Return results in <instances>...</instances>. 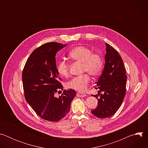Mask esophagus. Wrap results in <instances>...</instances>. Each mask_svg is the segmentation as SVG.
<instances>
[{"mask_svg": "<svg viewBox=\"0 0 148 148\" xmlns=\"http://www.w3.org/2000/svg\"><path fill=\"white\" fill-rule=\"evenodd\" d=\"M77 96L78 97H85L86 96V95L84 93L80 92H78L77 93Z\"/></svg>", "mask_w": 148, "mask_h": 148, "instance_id": "esophagus-1", "label": "esophagus"}]
</instances>
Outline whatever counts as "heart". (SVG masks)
<instances>
[{
  "label": "heart",
  "mask_w": 148,
  "mask_h": 148,
  "mask_svg": "<svg viewBox=\"0 0 148 148\" xmlns=\"http://www.w3.org/2000/svg\"><path fill=\"white\" fill-rule=\"evenodd\" d=\"M69 56L73 60L83 62L84 71L88 72L92 76L98 75L103 68V58L98 53H92V51L85 46H77L73 49L69 53ZM57 70L58 74L67 77L69 75V66L65 61H60L57 64ZM90 82V78L88 74L72 78L68 83L69 88L80 91H85Z\"/></svg>",
  "instance_id": "b5f03b06"
}]
</instances>
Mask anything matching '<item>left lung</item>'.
I'll return each mask as SVG.
<instances>
[{"label": "left lung", "mask_w": 148, "mask_h": 148, "mask_svg": "<svg viewBox=\"0 0 148 148\" xmlns=\"http://www.w3.org/2000/svg\"><path fill=\"white\" fill-rule=\"evenodd\" d=\"M105 55V66L94 88L99 89L98 94L92 95L98 99L97 108L91 112L99 118L110 117L116 113L126 93V70L118 51L108 43ZM104 94H100L99 92ZM100 95L99 97L97 96Z\"/></svg>", "instance_id": "obj_1"}]
</instances>
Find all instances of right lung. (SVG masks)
I'll use <instances>...</instances> for the list:
<instances>
[{"mask_svg":"<svg viewBox=\"0 0 148 148\" xmlns=\"http://www.w3.org/2000/svg\"><path fill=\"white\" fill-rule=\"evenodd\" d=\"M66 46L56 42L41 46L30 54L23 71L26 101L39 116L49 121L57 122L64 118L69 112L76 95L72 89L64 90L58 97L55 95L58 91L63 90L58 81L56 55Z\"/></svg>","mask_w":148,"mask_h":148,"instance_id":"1","label":"right lung"}]
</instances>
